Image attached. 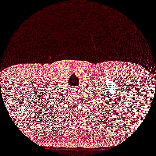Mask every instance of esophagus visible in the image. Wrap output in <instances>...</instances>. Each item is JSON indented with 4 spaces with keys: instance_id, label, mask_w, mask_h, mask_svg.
<instances>
[{
    "instance_id": "1",
    "label": "esophagus",
    "mask_w": 156,
    "mask_h": 156,
    "mask_svg": "<svg viewBox=\"0 0 156 156\" xmlns=\"http://www.w3.org/2000/svg\"><path fill=\"white\" fill-rule=\"evenodd\" d=\"M71 89H72V91H73V92L78 91V88H77V86H72Z\"/></svg>"
}]
</instances>
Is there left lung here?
Masks as SVG:
<instances>
[{"mask_svg": "<svg viewBox=\"0 0 156 156\" xmlns=\"http://www.w3.org/2000/svg\"><path fill=\"white\" fill-rule=\"evenodd\" d=\"M105 91H106V89H105ZM96 92H97V93H95V92L94 91L93 93H92V95H91V97H93V95H94V96H95V98H96V96H97V95H99V94H99L98 91V88H97V91H96ZM100 92H101V90H100ZM104 95H105V96H106V94L105 93V91H104ZM102 97H103V95H102ZM105 102H106V100H105ZM103 104H104V102H103ZM98 108H99V107H98Z\"/></svg>", "mask_w": 156, "mask_h": 156, "instance_id": "left-lung-1", "label": "left lung"}]
</instances>
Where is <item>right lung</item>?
<instances>
[{
    "instance_id": "obj_1",
    "label": "right lung",
    "mask_w": 156,
    "mask_h": 156,
    "mask_svg": "<svg viewBox=\"0 0 156 156\" xmlns=\"http://www.w3.org/2000/svg\"><path fill=\"white\" fill-rule=\"evenodd\" d=\"M53 100H54V99H53ZM55 100H56V99H55Z\"/></svg>"
}]
</instances>
